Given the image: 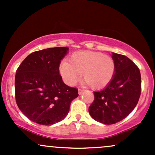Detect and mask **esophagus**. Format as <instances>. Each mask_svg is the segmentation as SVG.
Masks as SVG:
<instances>
[{
	"instance_id": "34e87169",
	"label": "esophagus",
	"mask_w": 155,
	"mask_h": 155,
	"mask_svg": "<svg viewBox=\"0 0 155 155\" xmlns=\"http://www.w3.org/2000/svg\"><path fill=\"white\" fill-rule=\"evenodd\" d=\"M83 91H84V90H81V89H79V90H78V93H79V95H81V94H82Z\"/></svg>"
}]
</instances>
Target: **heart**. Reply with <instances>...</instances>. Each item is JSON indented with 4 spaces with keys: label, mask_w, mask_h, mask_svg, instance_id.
Returning <instances> with one entry per match:
<instances>
[{
    "label": "heart",
    "mask_w": 155,
    "mask_h": 155,
    "mask_svg": "<svg viewBox=\"0 0 155 155\" xmlns=\"http://www.w3.org/2000/svg\"><path fill=\"white\" fill-rule=\"evenodd\" d=\"M68 62H63L59 68L64 82L73 86L80 78L93 90L104 88L111 82L116 65L111 56L99 51H80L74 53Z\"/></svg>",
    "instance_id": "b5f03b06"
}]
</instances>
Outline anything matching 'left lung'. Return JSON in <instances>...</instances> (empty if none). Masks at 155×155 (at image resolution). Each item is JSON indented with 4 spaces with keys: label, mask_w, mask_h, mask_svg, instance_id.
<instances>
[{
    "label": "left lung",
    "mask_w": 155,
    "mask_h": 155,
    "mask_svg": "<svg viewBox=\"0 0 155 155\" xmlns=\"http://www.w3.org/2000/svg\"><path fill=\"white\" fill-rule=\"evenodd\" d=\"M116 70L113 79L101 91L94 92L95 100L89 107L92 119L105 124L120 122L138 104L141 89L139 68L124 55L112 52Z\"/></svg>",
    "instance_id": "1"
}]
</instances>
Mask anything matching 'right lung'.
<instances>
[{"label": "right lung", "instance_id": "1", "mask_svg": "<svg viewBox=\"0 0 155 155\" xmlns=\"http://www.w3.org/2000/svg\"><path fill=\"white\" fill-rule=\"evenodd\" d=\"M68 49L54 47L34 51L17 68L16 102L30 120L44 125L59 122L79 96L77 89L67 86L60 75V64Z\"/></svg>", "mask_w": 155, "mask_h": 155}]
</instances>
